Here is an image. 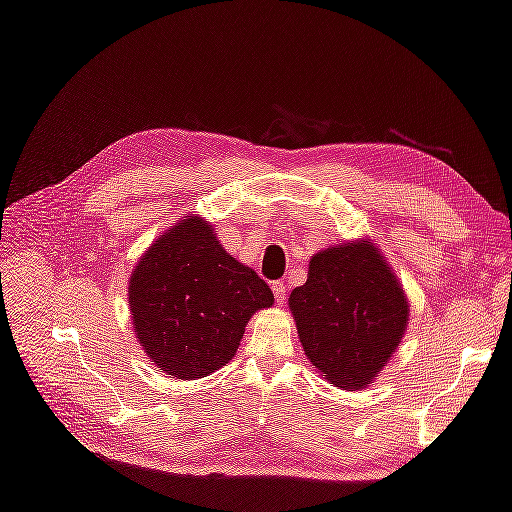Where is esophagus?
<instances>
[{
  "mask_svg": "<svg viewBox=\"0 0 512 512\" xmlns=\"http://www.w3.org/2000/svg\"><path fill=\"white\" fill-rule=\"evenodd\" d=\"M273 296H275V300H278V303H285V298H287V285L282 280H278V282H273Z\"/></svg>",
  "mask_w": 512,
  "mask_h": 512,
  "instance_id": "esophagus-1",
  "label": "esophagus"
}]
</instances>
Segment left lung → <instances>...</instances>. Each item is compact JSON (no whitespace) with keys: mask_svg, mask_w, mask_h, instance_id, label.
<instances>
[{"mask_svg":"<svg viewBox=\"0 0 512 512\" xmlns=\"http://www.w3.org/2000/svg\"><path fill=\"white\" fill-rule=\"evenodd\" d=\"M289 307L307 358L344 389L369 385L408 326V300L371 241L316 253Z\"/></svg>","mask_w":512,"mask_h":512,"instance_id":"obj_1","label":"left lung"}]
</instances>
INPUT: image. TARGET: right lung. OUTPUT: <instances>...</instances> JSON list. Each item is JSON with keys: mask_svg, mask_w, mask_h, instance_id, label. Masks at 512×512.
Returning <instances> with one entry per match:
<instances>
[{"mask_svg": "<svg viewBox=\"0 0 512 512\" xmlns=\"http://www.w3.org/2000/svg\"><path fill=\"white\" fill-rule=\"evenodd\" d=\"M271 305L269 285L225 253L212 225L198 216L161 234L129 280L143 351L161 371L182 380L225 367L250 316Z\"/></svg>", "mask_w": 512, "mask_h": 512, "instance_id": "obj_1", "label": "right lung"}]
</instances>
